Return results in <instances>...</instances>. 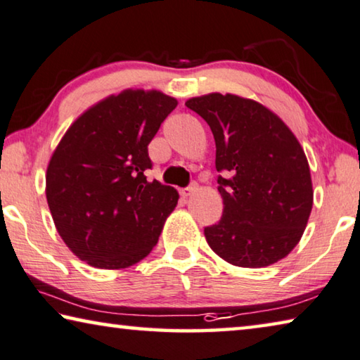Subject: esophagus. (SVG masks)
I'll use <instances>...</instances> for the list:
<instances>
[{
  "label": "esophagus",
  "instance_id": "1",
  "mask_svg": "<svg viewBox=\"0 0 360 360\" xmlns=\"http://www.w3.org/2000/svg\"><path fill=\"white\" fill-rule=\"evenodd\" d=\"M197 191V186L195 184H192V186H189V187H186V189H182L181 191V197L182 198H187V197H191L193 192Z\"/></svg>",
  "mask_w": 360,
  "mask_h": 360
}]
</instances>
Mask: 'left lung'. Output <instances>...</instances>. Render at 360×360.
I'll return each instance as SVG.
<instances>
[{
	"label": "left lung",
	"instance_id": "obj_1",
	"mask_svg": "<svg viewBox=\"0 0 360 360\" xmlns=\"http://www.w3.org/2000/svg\"><path fill=\"white\" fill-rule=\"evenodd\" d=\"M210 124L222 218L205 227L210 248L229 264L266 267L298 245L314 191L300 141L258 101L210 93L186 101Z\"/></svg>",
	"mask_w": 360,
	"mask_h": 360
}]
</instances>
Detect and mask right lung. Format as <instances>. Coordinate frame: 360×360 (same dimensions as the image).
<instances>
[{
    "instance_id": "1",
    "label": "right lung",
    "mask_w": 360,
    "mask_h": 360,
    "mask_svg": "<svg viewBox=\"0 0 360 360\" xmlns=\"http://www.w3.org/2000/svg\"><path fill=\"white\" fill-rule=\"evenodd\" d=\"M178 101L157 89H124L86 108L49 158L46 200L57 232L78 259L124 269L155 247L179 200L147 181V146Z\"/></svg>"
}]
</instances>
